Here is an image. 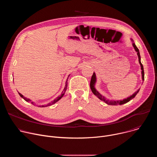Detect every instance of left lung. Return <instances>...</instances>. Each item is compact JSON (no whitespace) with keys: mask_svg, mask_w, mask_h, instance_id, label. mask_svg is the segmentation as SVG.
<instances>
[{"mask_svg":"<svg viewBox=\"0 0 157 157\" xmlns=\"http://www.w3.org/2000/svg\"><path fill=\"white\" fill-rule=\"evenodd\" d=\"M133 47L134 48V49H135V50L136 51V52L137 53V55H138V57H139V63L140 64V66H141V70H142V80L144 81V66L140 61V52H139V50L138 49V48L137 47V46L135 44V43H133ZM96 74L94 73L92 77H91V82H90V87H91V91L93 92V93L99 99H101V101H104V102H105L108 105H122V104H125L128 102H129L132 99L135 98V96L137 95V94L139 93L140 89H139L138 91H137L136 92H135V93L133 94L132 96H130V97L127 98V99H124L123 100H121V101H110V100H109V99H107L104 96H102L97 90L95 89V87H94V85H95V83H96Z\"/></svg>","mask_w":157,"mask_h":157,"instance_id":"left-lung-1","label":"left lung"}]
</instances>
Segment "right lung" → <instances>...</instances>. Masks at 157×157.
I'll list each match as a JSON object with an SVG mask.
<instances>
[{"label": "right lung", "mask_w": 157, "mask_h": 157, "mask_svg": "<svg viewBox=\"0 0 157 157\" xmlns=\"http://www.w3.org/2000/svg\"><path fill=\"white\" fill-rule=\"evenodd\" d=\"M68 79H67V80H66V85H65V87H64V90H63V91H62V93L61 94V95L59 96H58V98H56L55 100H53L51 103H49V104H48L47 105H41V107H46V106H49V105H53V104H55V103H56L57 101H58L63 96H64V93H65V92H66V89H67V86H68ZM18 94H19V95L20 96V97L21 98H23L25 101H26L27 102H31V104H33V102L30 99H28V98H25L23 95L22 94H21L20 93H18Z\"/></svg>", "instance_id": "obj_1"}]
</instances>
